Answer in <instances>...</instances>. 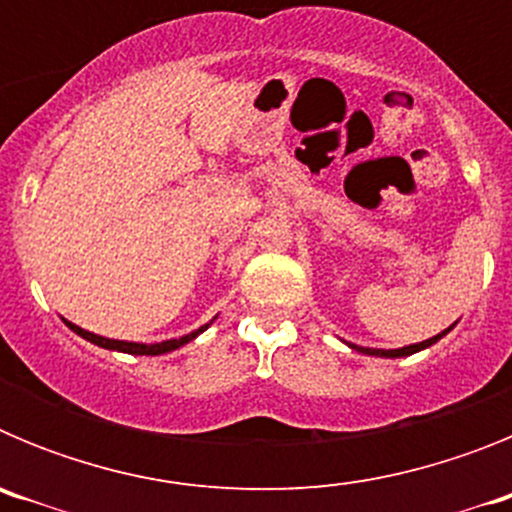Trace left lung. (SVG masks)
<instances>
[{
	"label": "left lung",
	"mask_w": 512,
	"mask_h": 512,
	"mask_svg": "<svg viewBox=\"0 0 512 512\" xmlns=\"http://www.w3.org/2000/svg\"><path fill=\"white\" fill-rule=\"evenodd\" d=\"M454 325H449L446 330H441L438 336L425 338V341L410 343V346H402V348H369V346H356V343H348V341H346V346L354 348V351H359V354H366V356H379V359H400V356H413V354H418V351H423V348L438 343L443 336H446V333H449V330H454Z\"/></svg>",
	"instance_id": "obj_1"
}]
</instances>
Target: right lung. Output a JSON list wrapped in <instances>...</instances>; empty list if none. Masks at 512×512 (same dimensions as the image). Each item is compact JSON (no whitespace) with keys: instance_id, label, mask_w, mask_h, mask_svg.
Instances as JSON below:
<instances>
[{"instance_id":"1","label":"right lung","mask_w":512,"mask_h":512,"mask_svg":"<svg viewBox=\"0 0 512 512\" xmlns=\"http://www.w3.org/2000/svg\"><path fill=\"white\" fill-rule=\"evenodd\" d=\"M63 323L69 325L71 330H74L76 336H81L84 341L94 343V346L99 348H107V351H120V354H133V356H161V354H169V351H176V348H182L184 343L194 341V338L200 336V333H205L207 328L212 325V318L210 323L202 325V328L192 330V333H187V336L182 338H169V341H161V343H138V341H117V338H104V336H97V333H89V330L79 328V325H74L71 320L61 318Z\"/></svg>"}]
</instances>
